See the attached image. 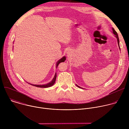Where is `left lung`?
<instances>
[{
    "mask_svg": "<svg viewBox=\"0 0 129 129\" xmlns=\"http://www.w3.org/2000/svg\"><path fill=\"white\" fill-rule=\"evenodd\" d=\"M112 33H113V34H114V36L115 37L117 38V43H118V47H119V49L120 50V47H119V38H118V34H117V32L114 30V29L113 28H112ZM77 85V86L78 87H79V88H82V89H83V88H81V87H80L79 86H78V85Z\"/></svg>",
    "mask_w": 129,
    "mask_h": 129,
    "instance_id": "8db88e82",
    "label": "left lung"
}]
</instances>
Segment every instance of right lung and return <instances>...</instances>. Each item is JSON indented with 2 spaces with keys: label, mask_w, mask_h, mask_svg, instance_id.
<instances>
[{
  "label": "right lung",
  "mask_w": 129,
  "mask_h": 129,
  "mask_svg": "<svg viewBox=\"0 0 129 129\" xmlns=\"http://www.w3.org/2000/svg\"><path fill=\"white\" fill-rule=\"evenodd\" d=\"M66 57L65 56H64L61 59H60L59 60H58L57 63H56V68H57V67L58 66L59 64L61 63V62H64L65 60H66ZM56 77H57V73L56 72V73H55L54 75V76L53 78V79L51 81H50L49 83L46 84H43V85H34V84H30V83H28L30 85H32V86H35V87H40V88H48V87H51L55 83V82H56Z\"/></svg>",
  "instance_id": "obj_1"
}]
</instances>
